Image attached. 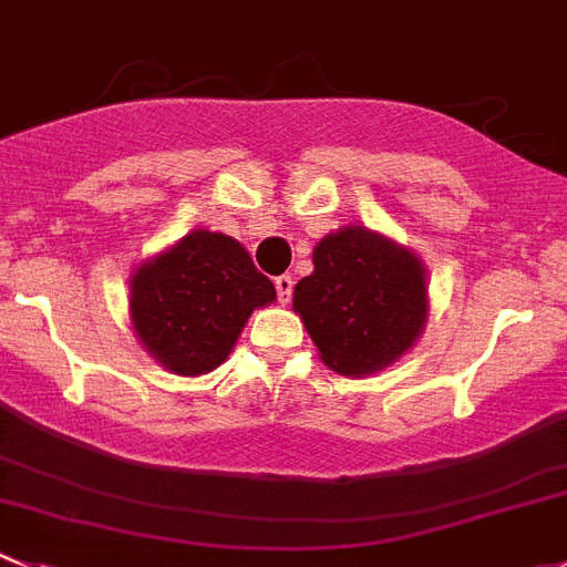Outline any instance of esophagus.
I'll list each match as a JSON object with an SVG mask.
<instances>
[{"label":"esophagus","mask_w":567,"mask_h":567,"mask_svg":"<svg viewBox=\"0 0 567 567\" xmlns=\"http://www.w3.org/2000/svg\"><path fill=\"white\" fill-rule=\"evenodd\" d=\"M274 285H277L279 305H288L290 293H293V277H290V274H282V277L274 279Z\"/></svg>","instance_id":"obj_1"}]
</instances>
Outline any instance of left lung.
I'll list each match as a JSON object with an SVG mask.
<instances>
[{
    "mask_svg": "<svg viewBox=\"0 0 567 567\" xmlns=\"http://www.w3.org/2000/svg\"><path fill=\"white\" fill-rule=\"evenodd\" d=\"M318 354L343 377H368L415 346L430 318L423 260L373 229L349 224L312 249V274L293 290Z\"/></svg>",
    "mask_w": 567,
    "mask_h": 567,
    "instance_id": "1",
    "label": "left lung"
}]
</instances>
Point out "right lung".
<instances>
[{"instance_id": "obj_1", "label": "right lung", "mask_w": 567, "mask_h": 567, "mask_svg": "<svg viewBox=\"0 0 567 567\" xmlns=\"http://www.w3.org/2000/svg\"><path fill=\"white\" fill-rule=\"evenodd\" d=\"M277 290L235 238L194 229L132 271L135 338L166 371L202 377L221 365L257 307Z\"/></svg>"}]
</instances>
